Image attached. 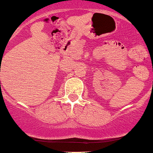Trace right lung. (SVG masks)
Here are the masks:
<instances>
[{"mask_svg":"<svg viewBox=\"0 0 153 153\" xmlns=\"http://www.w3.org/2000/svg\"><path fill=\"white\" fill-rule=\"evenodd\" d=\"M0 83H1V81H0Z\"/></svg>","mask_w":153,"mask_h":153,"instance_id":"obj_1","label":"right lung"}]
</instances>
